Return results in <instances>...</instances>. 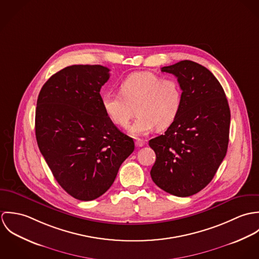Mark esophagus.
<instances>
[{
    "label": "esophagus",
    "mask_w": 259,
    "mask_h": 259,
    "mask_svg": "<svg viewBox=\"0 0 259 259\" xmlns=\"http://www.w3.org/2000/svg\"><path fill=\"white\" fill-rule=\"evenodd\" d=\"M136 146H137L138 148H142V147L145 146V142L142 141V140H137V141H136Z\"/></svg>",
    "instance_id": "34e87169"
}]
</instances>
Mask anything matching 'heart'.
I'll return each instance as SVG.
<instances>
[{
    "instance_id": "obj_1",
    "label": "heart",
    "mask_w": 259,
    "mask_h": 259,
    "mask_svg": "<svg viewBox=\"0 0 259 259\" xmlns=\"http://www.w3.org/2000/svg\"><path fill=\"white\" fill-rule=\"evenodd\" d=\"M119 94H103L102 108L111 122L125 126L131 118V108L138 115L128 127L134 137L146 136L155 126L168 127L178 117L183 104V90L174 77H162L151 72H135L118 85Z\"/></svg>"
}]
</instances>
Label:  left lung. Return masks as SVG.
<instances>
[{"mask_svg":"<svg viewBox=\"0 0 259 259\" xmlns=\"http://www.w3.org/2000/svg\"><path fill=\"white\" fill-rule=\"evenodd\" d=\"M161 72L178 77L183 104L166 132L148 143L156 156L150 177L162 190L186 197L217 174L228 147L230 110L222 84L205 67L185 60Z\"/></svg>","mask_w":259,"mask_h":259,"instance_id":"obj_1","label":"left lung"}]
</instances>
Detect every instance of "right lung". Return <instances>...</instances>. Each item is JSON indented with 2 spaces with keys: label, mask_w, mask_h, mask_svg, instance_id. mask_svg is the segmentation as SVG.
I'll return each instance as SVG.
<instances>
[{
  "label": "right lung",
  "mask_w": 259,
  "mask_h": 259,
  "mask_svg": "<svg viewBox=\"0 0 259 259\" xmlns=\"http://www.w3.org/2000/svg\"><path fill=\"white\" fill-rule=\"evenodd\" d=\"M109 78L110 69L100 65L70 66L53 74L37 97L39 151L58 184L79 200L103 195L135 149L102 108L100 92Z\"/></svg>",
  "instance_id": "add662e5"
}]
</instances>
